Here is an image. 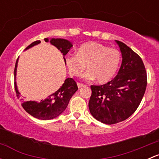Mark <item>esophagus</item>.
<instances>
[{
	"mask_svg": "<svg viewBox=\"0 0 159 159\" xmlns=\"http://www.w3.org/2000/svg\"><path fill=\"white\" fill-rule=\"evenodd\" d=\"M77 84H78V89H81V88H82V87H84V84H81V83H77Z\"/></svg>",
	"mask_w": 159,
	"mask_h": 159,
	"instance_id": "obj_1",
	"label": "esophagus"
}]
</instances>
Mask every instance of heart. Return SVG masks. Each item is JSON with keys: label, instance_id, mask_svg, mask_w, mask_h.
<instances>
[{"label": "heart", "instance_id": "heart-1", "mask_svg": "<svg viewBox=\"0 0 159 159\" xmlns=\"http://www.w3.org/2000/svg\"><path fill=\"white\" fill-rule=\"evenodd\" d=\"M121 62V54L117 49L100 43L90 41L77 50V54H68L65 64L71 76L78 77L86 68L83 78L87 81L97 80L107 83L116 75Z\"/></svg>", "mask_w": 159, "mask_h": 159}]
</instances>
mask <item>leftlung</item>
<instances>
[{"label":"left lung","mask_w":159,"mask_h":159,"mask_svg":"<svg viewBox=\"0 0 159 159\" xmlns=\"http://www.w3.org/2000/svg\"><path fill=\"white\" fill-rule=\"evenodd\" d=\"M122 56L118 75L103 85H91L89 107L91 115L107 125L129 118L140 105L147 86L145 65L139 54L115 41Z\"/></svg>","instance_id":"1"}]
</instances>
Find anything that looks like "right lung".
I'll return each instance as SVG.
<instances>
[{
    "label": "right lung",
    "mask_w": 159,
    "mask_h": 159,
    "mask_svg": "<svg viewBox=\"0 0 159 159\" xmlns=\"http://www.w3.org/2000/svg\"><path fill=\"white\" fill-rule=\"evenodd\" d=\"M44 41L46 42L51 43L52 45L57 48L64 56V60L65 61V56L68 54L70 49L73 47V44L70 41L63 38H45ZM41 43L40 41H36L31 43L29 46L25 48V51L35 45H38ZM18 59L15 64V68H14V88H15L17 97L20 98V93L17 89V82H16V75H17V68ZM78 90L76 82L74 79L70 78H67L65 79V83L61 86L58 90L54 92L53 94L48 96L47 98L42 99L40 102H35V101H27L24 102L22 101L21 105L24 109L26 111L28 114L32 115L34 118L41 120H50L59 116L62 112L66 109L70 98Z\"/></svg>",
    "instance_id": "right-lung-1"
}]
</instances>
